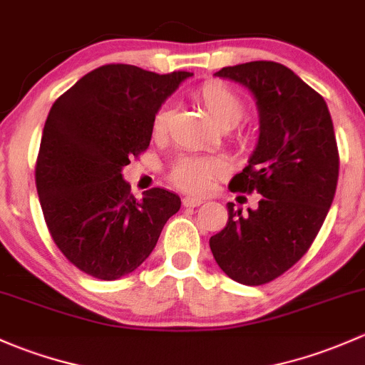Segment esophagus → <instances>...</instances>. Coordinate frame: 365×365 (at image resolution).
Masks as SVG:
<instances>
[{
  "label": "esophagus",
  "mask_w": 365,
  "mask_h": 365,
  "mask_svg": "<svg viewBox=\"0 0 365 365\" xmlns=\"http://www.w3.org/2000/svg\"><path fill=\"white\" fill-rule=\"evenodd\" d=\"M182 204L186 205V207H197V205L204 204V198H200V197H184Z\"/></svg>",
  "instance_id": "34e87169"
}]
</instances>
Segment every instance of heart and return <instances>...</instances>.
I'll use <instances>...</instances> for the list:
<instances>
[{
  "label": "heart",
  "instance_id": "obj_1",
  "mask_svg": "<svg viewBox=\"0 0 365 365\" xmlns=\"http://www.w3.org/2000/svg\"><path fill=\"white\" fill-rule=\"evenodd\" d=\"M197 100L207 112L209 119L220 130H230L244 115V105L232 89L221 82H207L197 91ZM172 118L170 105H163L153 118V137L161 138L168 130ZM225 172V165L217 160L205 158H182L172 170V181L184 191L204 193L210 187L214 178Z\"/></svg>",
  "mask_w": 365,
  "mask_h": 365
}]
</instances>
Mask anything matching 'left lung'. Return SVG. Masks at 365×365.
<instances>
[{
	"label": "left lung",
	"mask_w": 365,
	"mask_h": 365,
	"mask_svg": "<svg viewBox=\"0 0 365 365\" xmlns=\"http://www.w3.org/2000/svg\"><path fill=\"white\" fill-rule=\"evenodd\" d=\"M214 75L257 101V148L228 187L262 198L247 214L228 202L227 227L209 246L228 277L258 287L297 264L320 232L339 175L336 135L325 100L284 65L251 61Z\"/></svg>",
	"instance_id": "8db88e82"
}]
</instances>
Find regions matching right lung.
Here are the masks:
<instances>
[{
    "instance_id": "1",
    "label": "right lung",
    "mask_w": 365,
    "mask_h": 365,
    "mask_svg": "<svg viewBox=\"0 0 365 365\" xmlns=\"http://www.w3.org/2000/svg\"><path fill=\"white\" fill-rule=\"evenodd\" d=\"M191 75L105 65L52 105L36 160V191L56 246L82 272L103 281L133 272L181 207L179 195L163 187L135 198L123 168L149 148L153 118Z\"/></svg>"
}]
</instances>
